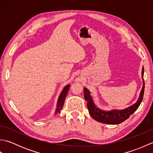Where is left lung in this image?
Segmentation results:
<instances>
[{
  "instance_id": "obj_1",
  "label": "left lung",
  "mask_w": 153,
  "mask_h": 153,
  "mask_svg": "<svg viewBox=\"0 0 153 153\" xmlns=\"http://www.w3.org/2000/svg\"><path fill=\"white\" fill-rule=\"evenodd\" d=\"M142 79L143 84L141 91L140 95H139L137 101L134 105L128 107L123 110H112L110 111H105L101 109H99L97 107L93 102L92 97L91 96L89 91L86 87L84 88V98L87 102V106L89 110V112L91 116L97 121L107 124H118L125 121L128 119L129 116L132 114L138 107L140 105L143 98V94L145 90V82L143 79L144 75V68H142Z\"/></svg>"
}]
</instances>
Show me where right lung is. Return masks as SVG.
Returning a JSON list of instances; mask_svg holds the SVG:
<instances>
[{
  "mask_svg": "<svg viewBox=\"0 0 153 153\" xmlns=\"http://www.w3.org/2000/svg\"><path fill=\"white\" fill-rule=\"evenodd\" d=\"M69 89H70V85L68 84V85H67L66 87H65L63 89V90L62 91V92L59 96V98H58V100L57 106H56V111H55V114H58L60 112V110H62V108L64 103V100H65V99H66V97L67 95L68 91H69Z\"/></svg>",
  "mask_w": 153,
  "mask_h": 153,
  "instance_id": "obj_1",
  "label": "right lung"
}]
</instances>
